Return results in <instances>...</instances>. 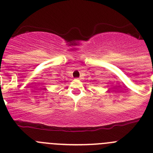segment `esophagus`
I'll use <instances>...</instances> for the list:
<instances>
[{
  "instance_id": "obj_1",
  "label": "esophagus",
  "mask_w": 153,
  "mask_h": 153,
  "mask_svg": "<svg viewBox=\"0 0 153 153\" xmlns=\"http://www.w3.org/2000/svg\"><path fill=\"white\" fill-rule=\"evenodd\" d=\"M77 79H78V80H81V77L80 78H78Z\"/></svg>"
}]
</instances>
